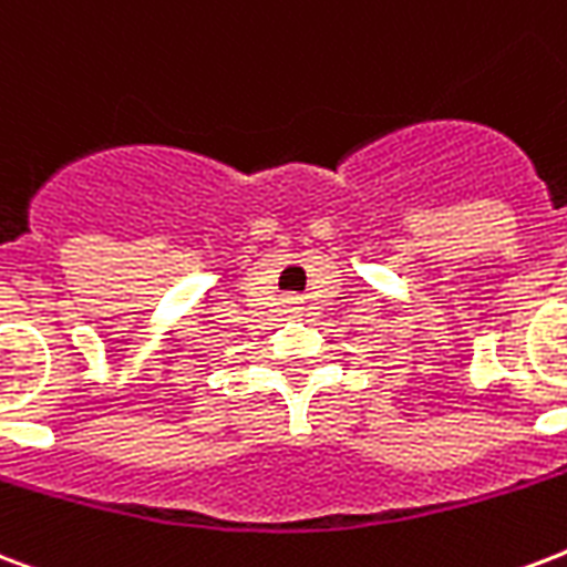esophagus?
<instances>
[{"label": "esophagus", "instance_id": "esophagus-1", "mask_svg": "<svg viewBox=\"0 0 567 567\" xmlns=\"http://www.w3.org/2000/svg\"><path fill=\"white\" fill-rule=\"evenodd\" d=\"M288 302H291V309H293V312H297V309H300V306H297V302H293V300H288Z\"/></svg>", "mask_w": 567, "mask_h": 567}]
</instances>
